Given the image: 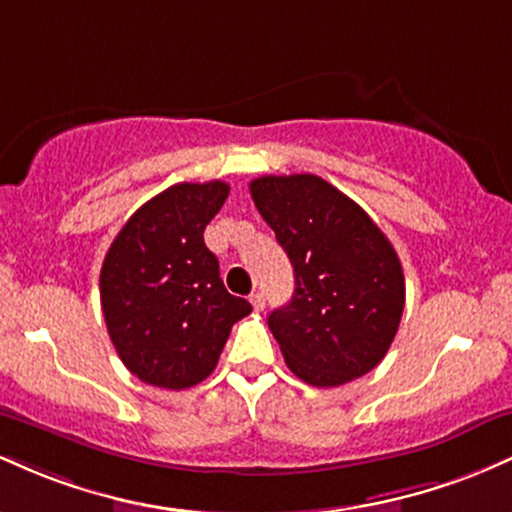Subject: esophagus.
Instances as JSON below:
<instances>
[{"instance_id":"obj_1","label":"esophagus","mask_w":512,"mask_h":512,"mask_svg":"<svg viewBox=\"0 0 512 512\" xmlns=\"http://www.w3.org/2000/svg\"><path fill=\"white\" fill-rule=\"evenodd\" d=\"M250 303H252V308L260 313V310H264V293H260V291L250 293Z\"/></svg>"}]
</instances>
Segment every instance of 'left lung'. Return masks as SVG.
I'll return each instance as SVG.
<instances>
[{
    "instance_id": "left-lung-1",
    "label": "left lung",
    "mask_w": 512,
    "mask_h": 512,
    "mask_svg": "<svg viewBox=\"0 0 512 512\" xmlns=\"http://www.w3.org/2000/svg\"><path fill=\"white\" fill-rule=\"evenodd\" d=\"M250 195L293 264L296 289L269 315L293 375L339 387L383 361L404 310V274L385 233L317 175H262Z\"/></svg>"
}]
</instances>
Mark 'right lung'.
<instances>
[{"mask_svg": "<svg viewBox=\"0 0 512 512\" xmlns=\"http://www.w3.org/2000/svg\"><path fill=\"white\" fill-rule=\"evenodd\" d=\"M231 187L178 182L142 204L117 233L101 269L110 342L146 385L185 390L219 363L231 327L252 310L231 296L204 228Z\"/></svg>", "mask_w": 512, "mask_h": 512, "instance_id": "1", "label": "right lung"}]
</instances>
